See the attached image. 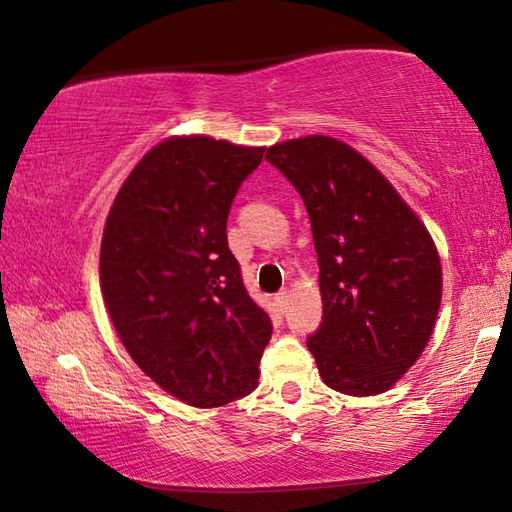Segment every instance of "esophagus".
Instances as JSON below:
<instances>
[{"instance_id": "esophagus-1", "label": "esophagus", "mask_w": 512, "mask_h": 512, "mask_svg": "<svg viewBox=\"0 0 512 512\" xmlns=\"http://www.w3.org/2000/svg\"><path fill=\"white\" fill-rule=\"evenodd\" d=\"M288 297H290V293H288L286 288H284V290H279V293L275 295V304L284 310V308H286V304H288Z\"/></svg>"}]
</instances>
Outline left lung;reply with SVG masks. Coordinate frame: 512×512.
Returning a JSON list of instances; mask_svg holds the SVG:
<instances>
[{
	"label": "left lung",
	"instance_id": "obj_1",
	"mask_svg": "<svg viewBox=\"0 0 512 512\" xmlns=\"http://www.w3.org/2000/svg\"><path fill=\"white\" fill-rule=\"evenodd\" d=\"M266 159L304 199L322 290L308 335L326 386L377 395L426 348L442 302V264L426 226L388 179L333 137L268 148Z\"/></svg>",
	"mask_w": 512,
	"mask_h": 512
}]
</instances>
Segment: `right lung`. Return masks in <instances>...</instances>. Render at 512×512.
Returning <instances> with one entry per match:
<instances>
[{"label":"right lung","mask_w":512,"mask_h":512,"mask_svg":"<svg viewBox=\"0 0 512 512\" xmlns=\"http://www.w3.org/2000/svg\"><path fill=\"white\" fill-rule=\"evenodd\" d=\"M262 157L224 139L170 137L133 168L106 219L99 279L117 335L155 384L197 408L248 395L273 333L226 237Z\"/></svg>","instance_id":"right-lung-1"}]
</instances>
